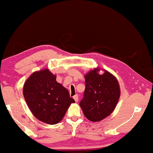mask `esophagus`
Listing matches in <instances>:
<instances>
[{
    "instance_id": "1",
    "label": "esophagus",
    "mask_w": 153,
    "mask_h": 153,
    "mask_svg": "<svg viewBox=\"0 0 153 153\" xmlns=\"http://www.w3.org/2000/svg\"><path fill=\"white\" fill-rule=\"evenodd\" d=\"M73 98L74 99L75 102H77V101L79 100V96H78V95L76 94L75 96H73Z\"/></svg>"
}]
</instances>
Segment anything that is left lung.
Returning a JSON list of instances; mask_svg holds the SVG:
<instances>
[{"mask_svg":"<svg viewBox=\"0 0 153 153\" xmlns=\"http://www.w3.org/2000/svg\"><path fill=\"white\" fill-rule=\"evenodd\" d=\"M100 68L85 74V89L80 102L85 116L91 122H99L114 111L120 96L116 77L107 70L99 74Z\"/></svg>","mask_w":153,"mask_h":153,"instance_id":"8db88e82","label":"left lung"}]
</instances>
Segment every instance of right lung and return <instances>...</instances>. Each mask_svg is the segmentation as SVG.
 I'll return each mask as SVG.
<instances>
[{
    "instance_id": "right-lung-1",
    "label": "right lung",
    "mask_w": 153,
    "mask_h": 153,
    "mask_svg": "<svg viewBox=\"0 0 153 153\" xmlns=\"http://www.w3.org/2000/svg\"><path fill=\"white\" fill-rule=\"evenodd\" d=\"M48 68L36 71L25 81L23 95L28 107L39 121L56 124L64 117L72 103L68 90L56 81Z\"/></svg>"
}]
</instances>
